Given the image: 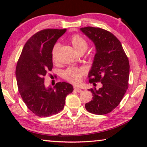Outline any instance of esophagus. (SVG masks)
<instances>
[{
  "instance_id": "34e87169",
  "label": "esophagus",
  "mask_w": 147,
  "mask_h": 147,
  "mask_svg": "<svg viewBox=\"0 0 147 147\" xmlns=\"http://www.w3.org/2000/svg\"><path fill=\"white\" fill-rule=\"evenodd\" d=\"M74 91L77 92H78V93H80V92H82V90L80 89V88L77 87V86H74Z\"/></svg>"
}]
</instances>
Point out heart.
<instances>
[{"label": "heart", "instance_id": "obj_1", "mask_svg": "<svg viewBox=\"0 0 147 147\" xmlns=\"http://www.w3.org/2000/svg\"><path fill=\"white\" fill-rule=\"evenodd\" d=\"M70 43L78 53L85 52L88 48V43L85 39L79 35H74L70 38ZM59 49V44L54 45L51 51V57L53 61L57 59V53ZM86 74V69L84 67H69L62 74V77L67 81L73 84H78L81 81L82 76Z\"/></svg>", "mask_w": 147, "mask_h": 147}]
</instances>
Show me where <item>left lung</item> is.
I'll return each mask as SVG.
<instances>
[{
  "label": "left lung",
  "mask_w": 147,
  "mask_h": 147,
  "mask_svg": "<svg viewBox=\"0 0 147 147\" xmlns=\"http://www.w3.org/2000/svg\"><path fill=\"white\" fill-rule=\"evenodd\" d=\"M94 43L96 54L88 74L90 83L101 82L102 87L91 88L92 100L85 104L90 113H110L121 102L128 88L130 65L119 40L110 32L98 27L80 29Z\"/></svg>",
  "instance_id": "8db88e82"
}]
</instances>
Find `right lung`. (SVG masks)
<instances>
[{
    "label": "right lung",
    "instance_id": "add662e5",
    "mask_svg": "<svg viewBox=\"0 0 147 147\" xmlns=\"http://www.w3.org/2000/svg\"><path fill=\"white\" fill-rule=\"evenodd\" d=\"M66 29L41 30L27 41L18 60L16 78L19 92L27 108L39 117H48L63 109L65 98L74 90L67 82L46 88L44 76L53 68L51 51Z\"/></svg>",
    "mask_w": 147,
    "mask_h": 147
}]
</instances>
